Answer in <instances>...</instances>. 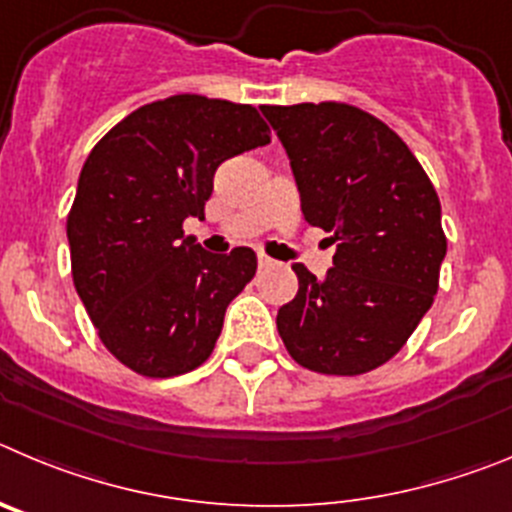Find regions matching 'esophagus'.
<instances>
[{
	"label": "esophagus",
	"mask_w": 512,
	"mask_h": 512,
	"mask_svg": "<svg viewBox=\"0 0 512 512\" xmlns=\"http://www.w3.org/2000/svg\"><path fill=\"white\" fill-rule=\"evenodd\" d=\"M257 265H260V267H270V265H273V260H270V257H267V255H257Z\"/></svg>",
	"instance_id": "esophagus-1"
}]
</instances>
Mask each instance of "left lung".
<instances>
[{
    "label": "left lung",
    "mask_w": 512,
    "mask_h": 512,
    "mask_svg": "<svg viewBox=\"0 0 512 512\" xmlns=\"http://www.w3.org/2000/svg\"><path fill=\"white\" fill-rule=\"evenodd\" d=\"M290 158L311 227L331 232L334 267L303 265L278 334L298 365L365 375L416 331L439 290L446 237L434 183L403 140L339 101L262 107Z\"/></svg>",
    "instance_id": "left-lung-1"
}]
</instances>
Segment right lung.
I'll return each mask as SVG.
<instances>
[{"instance_id":"add662e5","label":"right lung","mask_w":512,"mask_h":512,"mask_svg":"<svg viewBox=\"0 0 512 512\" xmlns=\"http://www.w3.org/2000/svg\"><path fill=\"white\" fill-rule=\"evenodd\" d=\"M267 142L250 104L178 94L135 109L86 158L66 224L73 285L104 347L137 375H183L214 352L257 257L211 255L183 222L204 219L224 160Z\"/></svg>"}]
</instances>
